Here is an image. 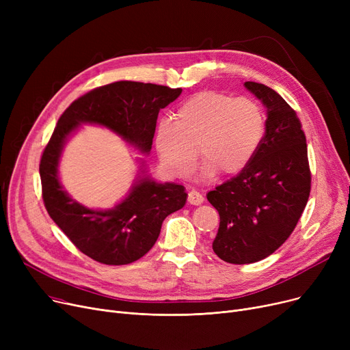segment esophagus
Instances as JSON below:
<instances>
[{
  "mask_svg": "<svg viewBox=\"0 0 350 350\" xmlns=\"http://www.w3.org/2000/svg\"><path fill=\"white\" fill-rule=\"evenodd\" d=\"M204 201V197L201 196L197 190H191L189 191V203L193 206H200Z\"/></svg>",
  "mask_w": 350,
  "mask_h": 350,
  "instance_id": "obj_1",
  "label": "esophagus"
}]
</instances>
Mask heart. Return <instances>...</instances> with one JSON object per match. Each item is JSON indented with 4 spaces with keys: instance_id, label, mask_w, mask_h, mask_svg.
<instances>
[{
    "instance_id": "1",
    "label": "heart",
    "mask_w": 350,
    "mask_h": 350,
    "mask_svg": "<svg viewBox=\"0 0 350 350\" xmlns=\"http://www.w3.org/2000/svg\"><path fill=\"white\" fill-rule=\"evenodd\" d=\"M264 135V110L254 99L207 90L180 105L174 119L159 122L154 144L163 167L174 177L193 173L194 147L204 161L201 174L230 176L251 161Z\"/></svg>"
}]
</instances>
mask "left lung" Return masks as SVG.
<instances>
[{"instance_id": "8db88e82", "label": "left lung", "mask_w": 350, "mask_h": 350, "mask_svg": "<svg viewBox=\"0 0 350 350\" xmlns=\"http://www.w3.org/2000/svg\"><path fill=\"white\" fill-rule=\"evenodd\" d=\"M244 86L267 107L264 139L240 173L207 194L219 214L213 250L240 265L267 258L288 240L310 193L306 137L297 112L262 83Z\"/></svg>"}]
</instances>
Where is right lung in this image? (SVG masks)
Here are the masks:
<instances>
[{
	"label": "right lung",
	"mask_w": 350,
	"mask_h": 350,
	"mask_svg": "<svg viewBox=\"0 0 350 350\" xmlns=\"http://www.w3.org/2000/svg\"><path fill=\"white\" fill-rule=\"evenodd\" d=\"M181 88L120 81L81 96L59 118L41 157L42 198L48 214L75 247L106 265L137 261L157 241L169 214L185 207L186 189L159 183L140 169L129 194L113 208L94 210L73 200L59 181V160L69 137L81 124H98L149 154L160 109L176 100Z\"/></svg>",
	"instance_id": "add662e5"
}]
</instances>
